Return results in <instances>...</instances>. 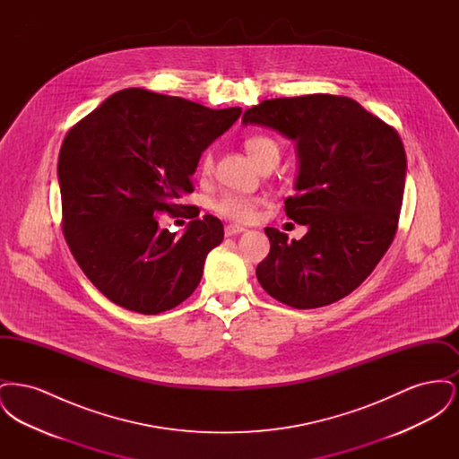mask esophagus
Wrapping results in <instances>:
<instances>
[{"label":"esophagus","instance_id":"obj_1","mask_svg":"<svg viewBox=\"0 0 459 459\" xmlns=\"http://www.w3.org/2000/svg\"><path fill=\"white\" fill-rule=\"evenodd\" d=\"M242 232H246V229L240 227V225H227L225 227V238H232V236H238Z\"/></svg>","mask_w":459,"mask_h":459}]
</instances>
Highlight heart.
I'll return each instance as SVG.
<instances>
[{
    "label": "heart",
    "instance_id": "1",
    "mask_svg": "<svg viewBox=\"0 0 459 459\" xmlns=\"http://www.w3.org/2000/svg\"><path fill=\"white\" fill-rule=\"evenodd\" d=\"M244 150L260 169H264L268 165H277L281 160V146L277 144V141H273L268 135L247 137L244 141ZM212 169H213V156L212 153H206L201 161V172L210 174ZM256 206H258L256 199L232 195V193L220 196L213 203V208L219 212L220 215L236 221H249L255 219Z\"/></svg>",
    "mask_w": 459,
    "mask_h": 459
}]
</instances>
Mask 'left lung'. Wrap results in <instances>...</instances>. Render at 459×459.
Returning <instances> with one entry per match:
<instances>
[{
    "mask_svg": "<svg viewBox=\"0 0 459 459\" xmlns=\"http://www.w3.org/2000/svg\"><path fill=\"white\" fill-rule=\"evenodd\" d=\"M296 143L298 177L285 215L307 227L303 239L266 227L268 256L256 266L263 289L298 309L332 305L361 284L389 249L404 193L399 134L346 96L266 100L246 109Z\"/></svg>",
    "mask_w": 459,
    "mask_h": 459,
    "instance_id": "1",
    "label": "left lung"
}]
</instances>
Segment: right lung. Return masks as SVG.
Instances as JSON below:
<instances>
[{"mask_svg": "<svg viewBox=\"0 0 459 459\" xmlns=\"http://www.w3.org/2000/svg\"><path fill=\"white\" fill-rule=\"evenodd\" d=\"M240 113L122 89L68 131L58 158L64 234L111 303L158 315L195 292L208 253L223 240L221 221L204 215L177 236L154 217L182 206L175 199L193 193L201 153Z\"/></svg>", "mask_w": 459, "mask_h": 459, "instance_id": "1", "label": "right lung"}]
</instances>
